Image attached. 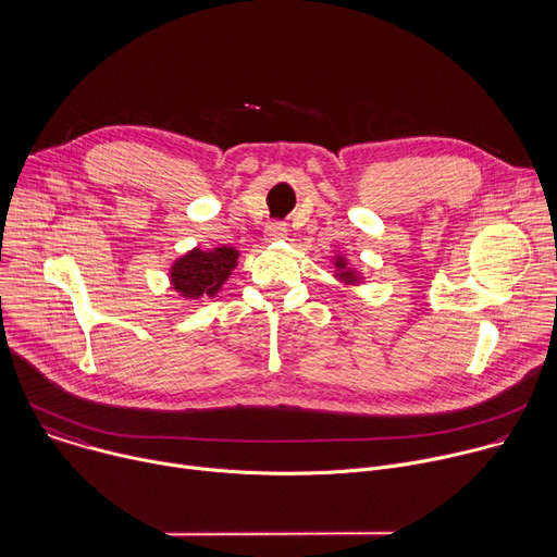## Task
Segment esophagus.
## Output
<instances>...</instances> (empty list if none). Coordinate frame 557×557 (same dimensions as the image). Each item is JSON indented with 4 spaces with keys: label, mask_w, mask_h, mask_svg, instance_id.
<instances>
[{
    "label": "esophagus",
    "mask_w": 557,
    "mask_h": 557,
    "mask_svg": "<svg viewBox=\"0 0 557 557\" xmlns=\"http://www.w3.org/2000/svg\"><path fill=\"white\" fill-rule=\"evenodd\" d=\"M264 233L269 240H284V237L288 235V226H286V222H269Z\"/></svg>",
    "instance_id": "esophagus-1"
}]
</instances>
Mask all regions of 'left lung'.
Instances as JSON below:
<instances>
[{
	"instance_id": "left-lung-1",
	"label": "left lung",
	"mask_w": 557,
	"mask_h": 557,
	"mask_svg": "<svg viewBox=\"0 0 557 557\" xmlns=\"http://www.w3.org/2000/svg\"><path fill=\"white\" fill-rule=\"evenodd\" d=\"M337 269H346V262L342 258H337ZM339 277H344L346 282H357V275L352 271H346V273H339Z\"/></svg>"
}]
</instances>
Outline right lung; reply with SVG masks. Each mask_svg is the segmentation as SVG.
<instances>
[{
  "label": "right lung",
  "mask_w": 557,
  "mask_h": 557,
  "mask_svg": "<svg viewBox=\"0 0 557 557\" xmlns=\"http://www.w3.org/2000/svg\"><path fill=\"white\" fill-rule=\"evenodd\" d=\"M235 260L237 251L228 247L213 251L194 249L172 267V284L187 299L215 295L235 269Z\"/></svg>",
  "instance_id": "obj_1"
}]
</instances>
